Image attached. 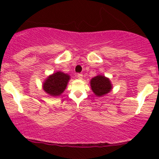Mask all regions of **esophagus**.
<instances>
[{
  "label": "esophagus",
  "instance_id": "obj_1",
  "mask_svg": "<svg viewBox=\"0 0 159 159\" xmlns=\"http://www.w3.org/2000/svg\"><path fill=\"white\" fill-rule=\"evenodd\" d=\"M77 78H79V79H81V78H83V75H82V74H81V73L77 74Z\"/></svg>",
  "mask_w": 159,
  "mask_h": 159
}]
</instances>
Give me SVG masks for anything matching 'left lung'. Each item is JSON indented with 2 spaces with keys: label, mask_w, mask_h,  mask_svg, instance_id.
Instances as JSON below:
<instances>
[{
  "label": "left lung",
  "mask_w": 159,
  "mask_h": 159,
  "mask_svg": "<svg viewBox=\"0 0 159 159\" xmlns=\"http://www.w3.org/2000/svg\"><path fill=\"white\" fill-rule=\"evenodd\" d=\"M91 88L93 92L98 97H102L108 94L112 89L110 80L104 75H98L91 80Z\"/></svg>",
  "instance_id": "1"
}]
</instances>
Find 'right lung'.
<instances>
[{
	"label": "right lung",
	"mask_w": 159,
	"mask_h": 159,
	"mask_svg": "<svg viewBox=\"0 0 159 159\" xmlns=\"http://www.w3.org/2000/svg\"><path fill=\"white\" fill-rule=\"evenodd\" d=\"M69 80L70 76L68 74L57 71L48 77L43 84V89L51 96L57 97L64 92Z\"/></svg>",
	"instance_id": "add662e5"
}]
</instances>
